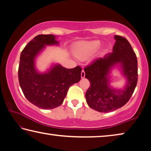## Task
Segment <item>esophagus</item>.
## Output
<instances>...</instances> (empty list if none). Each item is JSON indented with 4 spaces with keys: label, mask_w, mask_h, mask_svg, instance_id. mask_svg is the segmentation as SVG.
I'll return each mask as SVG.
<instances>
[{
    "label": "esophagus",
    "mask_w": 151,
    "mask_h": 151,
    "mask_svg": "<svg viewBox=\"0 0 151 151\" xmlns=\"http://www.w3.org/2000/svg\"><path fill=\"white\" fill-rule=\"evenodd\" d=\"M85 70H84V69H83V70H82V71H81V78H85Z\"/></svg>",
    "instance_id": "34e87169"
}]
</instances>
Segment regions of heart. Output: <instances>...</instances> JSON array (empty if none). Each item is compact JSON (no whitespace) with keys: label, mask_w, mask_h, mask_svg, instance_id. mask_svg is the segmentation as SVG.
<instances>
[{"label":"heart","mask_w":151,"mask_h":151,"mask_svg":"<svg viewBox=\"0 0 151 151\" xmlns=\"http://www.w3.org/2000/svg\"><path fill=\"white\" fill-rule=\"evenodd\" d=\"M99 40L89 42H81L76 45L75 51L77 57L81 59H85L96 52L100 47Z\"/></svg>","instance_id":"obj_1"}]
</instances>
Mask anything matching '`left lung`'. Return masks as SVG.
I'll list each match as a JSON object with an SVG mask.
<instances>
[{
  "instance_id": "left-lung-1",
  "label": "left lung",
  "mask_w": 151,
  "mask_h": 151,
  "mask_svg": "<svg viewBox=\"0 0 151 151\" xmlns=\"http://www.w3.org/2000/svg\"><path fill=\"white\" fill-rule=\"evenodd\" d=\"M113 52L104 58L94 59L85 66V78L91 83L85 97L88 105L101 112H109L121 108L131 99L138 81L137 58L127 39L115 35ZM120 63L127 83L123 90L109 87L108 75L112 66Z\"/></svg>"
}]
</instances>
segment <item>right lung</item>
Returning a JSON list of instances; mask_svg holds the SVG:
<instances>
[{"instance_id":"obj_1","label":"right lung","mask_w":151,"mask_h":151,"mask_svg":"<svg viewBox=\"0 0 151 151\" xmlns=\"http://www.w3.org/2000/svg\"><path fill=\"white\" fill-rule=\"evenodd\" d=\"M52 35H39L26 45L20 57L19 81L22 93L34 105L42 109H52L63 103L68 88L81 78L82 68H66L60 65L40 74L35 69V59L45 45H58Z\"/></svg>"}]
</instances>
